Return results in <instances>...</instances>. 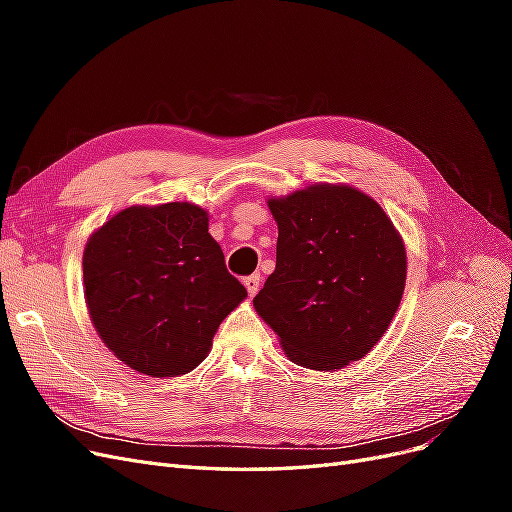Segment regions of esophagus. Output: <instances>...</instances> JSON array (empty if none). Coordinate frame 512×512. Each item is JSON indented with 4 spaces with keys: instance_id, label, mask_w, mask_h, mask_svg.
I'll list each match as a JSON object with an SVG mask.
<instances>
[{
    "instance_id": "1",
    "label": "esophagus",
    "mask_w": 512,
    "mask_h": 512,
    "mask_svg": "<svg viewBox=\"0 0 512 512\" xmlns=\"http://www.w3.org/2000/svg\"><path fill=\"white\" fill-rule=\"evenodd\" d=\"M243 286L247 288V292H250V297H254V294H256L258 288H260V275H258V273L247 275L245 280H243Z\"/></svg>"
}]
</instances>
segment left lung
<instances>
[{
	"instance_id": "left-lung-1",
	"label": "left lung",
	"mask_w": 512,
	"mask_h": 512,
	"mask_svg": "<svg viewBox=\"0 0 512 512\" xmlns=\"http://www.w3.org/2000/svg\"><path fill=\"white\" fill-rule=\"evenodd\" d=\"M267 205L277 260L254 297L258 316L301 367L335 371L361 361L406 288L399 230L374 198L346 183H312Z\"/></svg>"
}]
</instances>
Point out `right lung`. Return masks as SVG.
Here are the masks:
<instances>
[{"label":"right lung","instance_id":"add662e5","mask_svg":"<svg viewBox=\"0 0 512 512\" xmlns=\"http://www.w3.org/2000/svg\"><path fill=\"white\" fill-rule=\"evenodd\" d=\"M89 318L121 363L177 378L205 361L247 290L194 203L132 205L91 232L83 252Z\"/></svg>","mask_w":512,"mask_h":512}]
</instances>
